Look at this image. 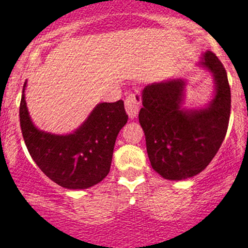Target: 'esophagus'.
<instances>
[{"mask_svg": "<svg viewBox=\"0 0 248 248\" xmlns=\"http://www.w3.org/2000/svg\"><path fill=\"white\" fill-rule=\"evenodd\" d=\"M140 102H141V96H140V92L138 91L127 96L126 101H124V107H126V111L131 120H133L138 114Z\"/></svg>", "mask_w": 248, "mask_h": 248, "instance_id": "esophagus-1", "label": "esophagus"}]
</instances>
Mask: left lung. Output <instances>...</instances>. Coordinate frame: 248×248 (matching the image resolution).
Masks as SVG:
<instances>
[{
	"mask_svg": "<svg viewBox=\"0 0 248 248\" xmlns=\"http://www.w3.org/2000/svg\"><path fill=\"white\" fill-rule=\"evenodd\" d=\"M198 64L211 73L215 84L214 97L202 108H184L186 80L181 78L152 82L141 92L139 122L147 156L154 170L171 181L204 170L216 156L228 129L231 87L226 69L209 50Z\"/></svg>",
	"mask_w": 248,
	"mask_h": 248,
	"instance_id": "8db88e82",
	"label": "left lung"
}]
</instances>
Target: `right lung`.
I'll list each match as a JSON object with an SVG mask.
<instances>
[{
    "label": "right lung",
    "instance_id": "right-lung-1",
    "mask_svg": "<svg viewBox=\"0 0 248 248\" xmlns=\"http://www.w3.org/2000/svg\"><path fill=\"white\" fill-rule=\"evenodd\" d=\"M22 89L20 126L32 159L42 171L68 189H85L101 182L110 171L115 140L128 115L124 101L99 103L73 133L41 131L32 122Z\"/></svg>",
    "mask_w": 248,
    "mask_h": 248
}]
</instances>
